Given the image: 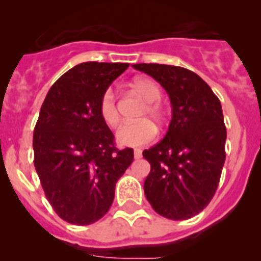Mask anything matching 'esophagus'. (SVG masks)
Masks as SVG:
<instances>
[{
	"label": "esophagus",
	"instance_id": "34e87169",
	"mask_svg": "<svg viewBox=\"0 0 261 261\" xmlns=\"http://www.w3.org/2000/svg\"><path fill=\"white\" fill-rule=\"evenodd\" d=\"M133 154H135V159H140L142 156V151L140 150V149H136V150L133 151Z\"/></svg>",
	"mask_w": 261,
	"mask_h": 261
}]
</instances>
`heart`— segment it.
Wrapping results in <instances>:
<instances>
[{
  "mask_svg": "<svg viewBox=\"0 0 261 261\" xmlns=\"http://www.w3.org/2000/svg\"><path fill=\"white\" fill-rule=\"evenodd\" d=\"M133 89L147 102L144 110V116H149L156 124H163V111L156 100L161 98V89L150 78H136L132 82ZM99 114L107 125L115 126L119 123V112L116 108V96L112 90H107L99 102ZM156 136V128L149 120H141L137 123L123 124L117 129L116 140L120 145L128 147H140L150 144Z\"/></svg>",
  "mask_w": 261,
  "mask_h": 261,
  "instance_id": "1",
  "label": "heart"
}]
</instances>
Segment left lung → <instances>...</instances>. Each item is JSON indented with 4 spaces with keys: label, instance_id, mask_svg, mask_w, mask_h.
Masks as SVG:
<instances>
[{
    "label": "left lung",
    "instance_id": "obj_1",
    "mask_svg": "<svg viewBox=\"0 0 261 261\" xmlns=\"http://www.w3.org/2000/svg\"><path fill=\"white\" fill-rule=\"evenodd\" d=\"M167 91L172 119L162 141L144 150L150 163L144 191L154 211L168 220H188L208 206L225 163L226 126L220 99L186 68L135 64Z\"/></svg>",
    "mask_w": 261,
    "mask_h": 261
}]
</instances>
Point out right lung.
<instances>
[{"label":"right lung","instance_id":"add662e5","mask_svg":"<svg viewBox=\"0 0 261 261\" xmlns=\"http://www.w3.org/2000/svg\"><path fill=\"white\" fill-rule=\"evenodd\" d=\"M129 64L82 62L52 85L34 129V165L53 211L73 225H90L110 211L115 187L133 162L119 150L99 102Z\"/></svg>","mask_w":261,"mask_h":261}]
</instances>
